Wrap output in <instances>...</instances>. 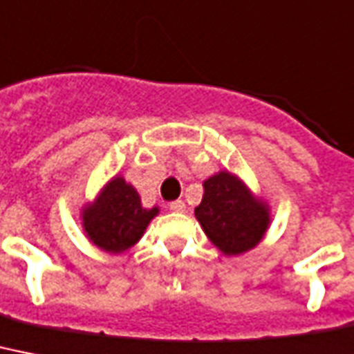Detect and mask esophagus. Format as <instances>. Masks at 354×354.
Returning a JSON list of instances; mask_svg holds the SVG:
<instances>
[{
  "label": "esophagus",
  "mask_w": 354,
  "mask_h": 354,
  "mask_svg": "<svg viewBox=\"0 0 354 354\" xmlns=\"http://www.w3.org/2000/svg\"><path fill=\"white\" fill-rule=\"evenodd\" d=\"M169 209H171L172 212H183L185 211V202H183V200H176V202H172L171 205H169Z\"/></svg>",
  "instance_id": "esophagus-1"
}]
</instances>
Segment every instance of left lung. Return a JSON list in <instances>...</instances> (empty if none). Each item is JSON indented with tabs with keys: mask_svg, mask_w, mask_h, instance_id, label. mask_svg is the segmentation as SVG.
Wrapping results in <instances>:
<instances>
[{
	"mask_svg": "<svg viewBox=\"0 0 354 354\" xmlns=\"http://www.w3.org/2000/svg\"><path fill=\"white\" fill-rule=\"evenodd\" d=\"M203 189L194 216L212 245L225 257H240L254 249L271 225L267 200L225 169L207 178Z\"/></svg>",
	"mask_w": 354,
	"mask_h": 354,
	"instance_id": "left-lung-1",
	"label": "left lung"
}]
</instances>
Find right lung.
<instances>
[{"instance_id": "right-lung-1", "label": "right lung", "mask_w": 354, "mask_h": 354, "mask_svg": "<svg viewBox=\"0 0 354 354\" xmlns=\"http://www.w3.org/2000/svg\"><path fill=\"white\" fill-rule=\"evenodd\" d=\"M160 207L142 205L138 191L122 174L112 176L93 202L82 207L80 218L88 242L109 254H122L142 240Z\"/></svg>"}]
</instances>
